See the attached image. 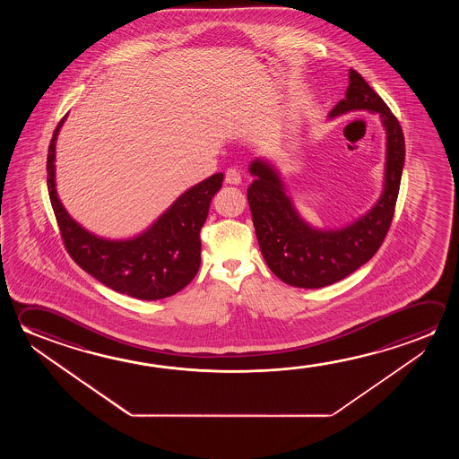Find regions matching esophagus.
Listing matches in <instances>:
<instances>
[{
  "label": "esophagus",
  "instance_id": "obj_1",
  "mask_svg": "<svg viewBox=\"0 0 459 459\" xmlns=\"http://www.w3.org/2000/svg\"><path fill=\"white\" fill-rule=\"evenodd\" d=\"M226 182L229 186H240L241 176L237 169H227L226 171Z\"/></svg>",
  "mask_w": 459,
  "mask_h": 459
}]
</instances>
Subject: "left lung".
Here are the masks:
<instances>
[{
	"mask_svg": "<svg viewBox=\"0 0 459 459\" xmlns=\"http://www.w3.org/2000/svg\"><path fill=\"white\" fill-rule=\"evenodd\" d=\"M353 110L376 113L385 131L383 192L371 210L339 229H318L296 210L277 166L255 158L249 174L248 204L265 263L286 285L324 288L368 263L391 227L405 163V139L397 118L360 74L349 70L346 98L328 118Z\"/></svg>",
	"mask_w": 459,
	"mask_h": 459,
	"instance_id": "8db88e82",
	"label": "left lung"
}]
</instances>
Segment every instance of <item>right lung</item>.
<instances>
[{"instance_id":"add662e5","label":"right lung","mask_w":459,"mask_h":459,"mask_svg":"<svg viewBox=\"0 0 459 459\" xmlns=\"http://www.w3.org/2000/svg\"><path fill=\"white\" fill-rule=\"evenodd\" d=\"M67 115L54 129L48 151V190L68 255L83 271L118 293L157 301L179 293L200 267V230L224 174L186 190L143 232L131 238H106L84 229L68 214L56 188V141Z\"/></svg>"}]
</instances>
